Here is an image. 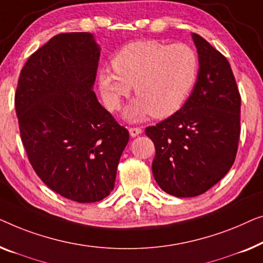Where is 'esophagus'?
<instances>
[{"label": "esophagus", "mask_w": 263, "mask_h": 263, "mask_svg": "<svg viewBox=\"0 0 263 263\" xmlns=\"http://www.w3.org/2000/svg\"><path fill=\"white\" fill-rule=\"evenodd\" d=\"M128 132H130V136L131 137H137L138 135H140L142 133V128L140 127H130L128 128Z\"/></svg>", "instance_id": "esophagus-1"}]
</instances>
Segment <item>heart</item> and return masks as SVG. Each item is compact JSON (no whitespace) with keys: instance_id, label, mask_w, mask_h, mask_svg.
<instances>
[{"instance_id":"obj_1","label":"heart","mask_w":263,"mask_h":263,"mask_svg":"<svg viewBox=\"0 0 263 263\" xmlns=\"http://www.w3.org/2000/svg\"><path fill=\"white\" fill-rule=\"evenodd\" d=\"M112 69L114 73H99L103 102L117 110L133 87L137 98L125 109V118L140 121L151 114L170 117L182 107L197 82L199 61L184 44L135 42L114 56Z\"/></svg>"}]
</instances>
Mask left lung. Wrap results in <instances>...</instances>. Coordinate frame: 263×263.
<instances>
[{"label": "left lung", "instance_id": "left-lung-1", "mask_svg": "<svg viewBox=\"0 0 263 263\" xmlns=\"http://www.w3.org/2000/svg\"><path fill=\"white\" fill-rule=\"evenodd\" d=\"M199 72L184 105L145 135L155 144V180L165 193L197 197L227 175L241 133V95L228 59L192 33Z\"/></svg>", "mask_w": 263, "mask_h": 263}]
</instances>
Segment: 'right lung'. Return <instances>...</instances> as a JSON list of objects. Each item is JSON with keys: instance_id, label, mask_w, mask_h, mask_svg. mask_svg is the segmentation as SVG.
<instances>
[{"instance_id": "obj_1", "label": "right lung", "mask_w": 263, "mask_h": 263, "mask_svg": "<svg viewBox=\"0 0 263 263\" xmlns=\"http://www.w3.org/2000/svg\"><path fill=\"white\" fill-rule=\"evenodd\" d=\"M99 58L91 33L54 35L26 62L15 93L33 169L47 187L77 202L109 195L130 137L93 91Z\"/></svg>"}]
</instances>
